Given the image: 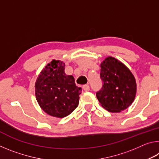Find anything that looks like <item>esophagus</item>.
Segmentation results:
<instances>
[{"mask_svg": "<svg viewBox=\"0 0 159 159\" xmlns=\"http://www.w3.org/2000/svg\"><path fill=\"white\" fill-rule=\"evenodd\" d=\"M83 90L85 91V92H88V91H90V86L88 84L83 85Z\"/></svg>", "mask_w": 159, "mask_h": 159, "instance_id": "1", "label": "esophagus"}]
</instances>
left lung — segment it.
Segmentation results:
<instances>
[{
    "mask_svg": "<svg viewBox=\"0 0 159 159\" xmlns=\"http://www.w3.org/2000/svg\"><path fill=\"white\" fill-rule=\"evenodd\" d=\"M100 78L103 82L97 98L101 105L110 112H120L133 103L137 84L133 74L121 61L112 57L101 63Z\"/></svg>",
    "mask_w": 159,
    "mask_h": 159,
    "instance_id": "obj_1",
    "label": "left lung"
}]
</instances>
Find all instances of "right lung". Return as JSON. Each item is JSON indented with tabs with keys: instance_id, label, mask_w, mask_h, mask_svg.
Instances as JSON below:
<instances>
[{
	"instance_id": "obj_1",
	"label": "right lung",
	"mask_w": 159,
	"mask_h": 159,
	"mask_svg": "<svg viewBox=\"0 0 159 159\" xmlns=\"http://www.w3.org/2000/svg\"><path fill=\"white\" fill-rule=\"evenodd\" d=\"M65 64L53 60L39 75L35 94L41 109L52 116L64 118L79 105L81 88L76 85L73 76L64 72Z\"/></svg>"
}]
</instances>
